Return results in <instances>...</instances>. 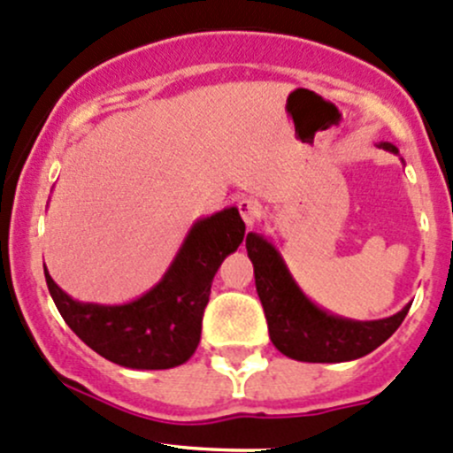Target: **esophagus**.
<instances>
[{"mask_svg": "<svg viewBox=\"0 0 453 453\" xmlns=\"http://www.w3.org/2000/svg\"><path fill=\"white\" fill-rule=\"evenodd\" d=\"M239 212H241L242 221H245V226L251 227L256 221H258L260 214H263V203H260L258 199L245 197L239 202Z\"/></svg>", "mask_w": 453, "mask_h": 453, "instance_id": "34e87169", "label": "esophagus"}]
</instances>
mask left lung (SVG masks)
Here are the masks:
<instances>
[{"mask_svg": "<svg viewBox=\"0 0 453 453\" xmlns=\"http://www.w3.org/2000/svg\"><path fill=\"white\" fill-rule=\"evenodd\" d=\"M380 147L399 154L390 142ZM247 256L254 265L256 290L263 302L271 342L284 356L302 363H347L363 358L402 326L411 303L388 319L354 321L314 306L295 284L280 251L265 236L250 232Z\"/></svg>", "mask_w": 453, "mask_h": 453, "instance_id": "obj_1", "label": "left lung"}]
</instances>
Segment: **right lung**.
Instances as JSON below:
<instances>
[{"instance_id": "1", "label": "right lung", "mask_w": 453, "mask_h": 453, "mask_svg": "<svg viewBox=\"0 0 453 453\" xmlns=\"http://www.w3.org/2000/svg\"><path fill=\"white\" fill-rule=\"evenodd\" d=\"M242 239L236 208L199 219L163 280L121 306L75 302L45 269L47 288L66 326L99 356L127 369H171L197 349L214 273Z\"/></svg>"}]
</instances>
